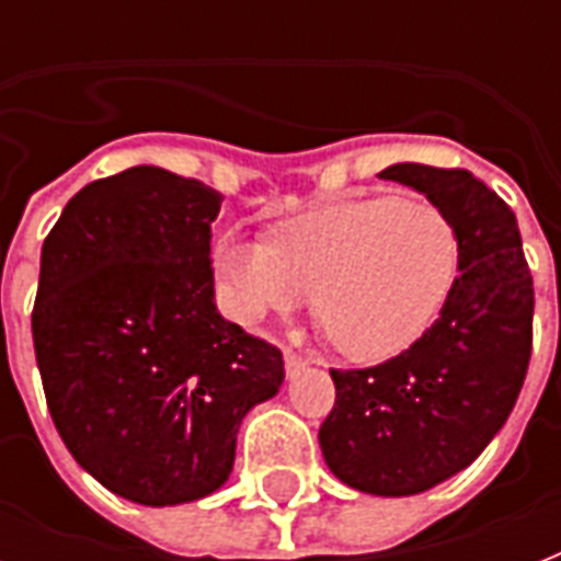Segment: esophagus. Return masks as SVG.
<instances>
[{
    "label": "esophagus",
    "instance_id": "34e87169",
    "mask_svg": "<svg viewBox=\"0 0 561 561\" xmlns=\"http://www.w3.org/2000/svg\"><path fill=\"white\" fill-rule=\"evenodd\" d=\"M308 367V360L302 358V355H297V352H285V373L294 378L297 373H302V369Z\"/></svg>",
    "mask_w": 561,
    "mask_h": 561
}]
</instances>
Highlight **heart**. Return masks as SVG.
<instances>
[{
  "instance_id": "1",
  "label": "heart",
  "mask_w": 561,
  "mask_h": 561,
  "mask_svg": "<svg viewBox=\"0 0 561 561\" xmlns=\"http://www.w3.org/2000/svg\"><path fill=\"white\" fill-rule=\"evenodd\" d=\"M215 273L238 323L297 314L317 297L334 350L375 364L436 323L460 273V236L436 206L369 197L302 215L271 241L224 236Z\"/></svg>"
}]
</instances>
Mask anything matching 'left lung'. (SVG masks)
I'll list each match as a JSON object with an SVG mask.
<instances>
[{
  "mask_svg": "<svg viewBox=\"0 0 561 561\" xmlns=\"http://www.w3.org/2000/svg\"><path fill=\"white\" fill-rule=\"evenodd\" d=\"M378 178L416 188L451 220L460 273L408 352L332 369L337 399L320 448L346 486L404 497L471 466L513 413L533 350V276L513 209L471 171L396 162Z\"/></svg>",
  "mask_w": 561,
  "mask_h": 561,
  "instance_id": "left-lung-1",
  "label": "left lung"
}]
</instances>
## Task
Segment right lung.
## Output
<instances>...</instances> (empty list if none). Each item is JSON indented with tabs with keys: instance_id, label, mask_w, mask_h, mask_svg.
Segmentation results:
<instances>
[{
	"instance_id": "1",
	"label": "right lung",
	"mask_w": 561,
	"mask_h": 561,
	"mask_svg": "<svg viewBox=\"0 0 561 561\" xmlns=\"http://www.w3.org/2000/svg\"><path fill=\"white\" fill-rule=\"evenodd\" d=\"M220 201L134 165L83 186L43 241L31 332L48 413L78 466L134 504L218 492L244 416L285 381L282 352L215 306Z\"/></svg>"
}]
</instances>
